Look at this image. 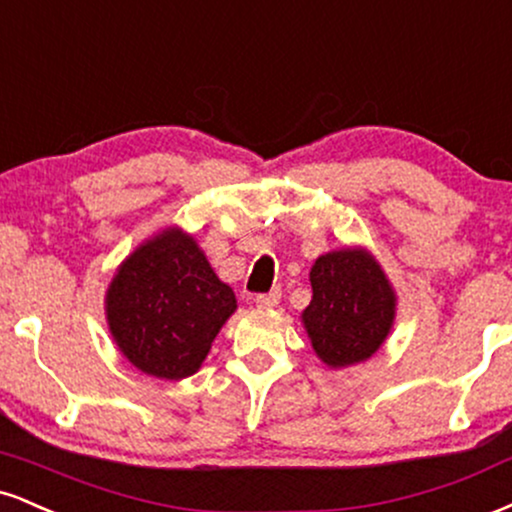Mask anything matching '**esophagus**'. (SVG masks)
<instances>
[{
  "mask_svg": "<svg viewBox=\"0 0 512 512\" xmlns=\"http://www.w3.org/2000/svg\"><path fill=\"white\" fill-rule=\"evenodd\" d=\"M279 300H281L279 288H272L269 293H257L255 295V305L257 307H276V305H279Z\"/></svg>",
  "mask_w": 512,
  "mask_h": 512,
  "instance_id": "obj_1",
  "label": "esophagus"
}]
</instances>
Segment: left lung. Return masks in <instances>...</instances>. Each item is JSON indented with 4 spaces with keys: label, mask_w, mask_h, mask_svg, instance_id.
<instances>
[{
    "label": "left lung",
    "mask_w": 512,
    "mask_h": 512,
    "mask_svg": "<svg viewBox=\"0 0 512 512\" xmlns=\"http://www.w3.org/2000/svg\"><path fill=\"white\" fill-rule=\"evenodd\" d=\"M312 303L303 312L307 334L329 367H346L377 353L393 324L396 298L365 250L322 255L310 272Z\"/></svg>",
    "instance_id": "1"
}]
</instances>
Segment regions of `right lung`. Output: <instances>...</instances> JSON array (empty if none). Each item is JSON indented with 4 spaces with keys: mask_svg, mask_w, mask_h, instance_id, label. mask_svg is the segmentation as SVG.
<instances>
[{
    "mask_svg": "<svg viewBox=\"0 0 512 512\" xmlns=\"http://www.w3.org/2000/svg\"><path fill=\"white\" fill-rule=\"evenodd\" d=\"M233 310L236 295L195 240L176 229L135 250L107 293L109 329L121 353L159 379L195 374Z\"/></svg>",
    "mask_w": 512,
    "mask_h": 512,
    "instance_id": "1",
    "label": "right lung"
}]
</instances>
